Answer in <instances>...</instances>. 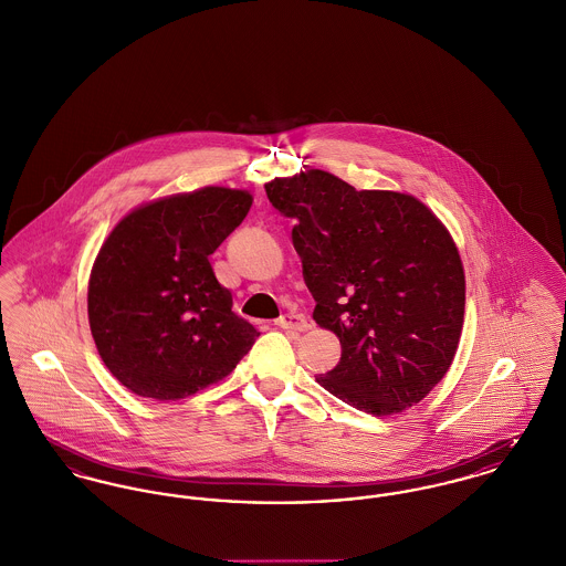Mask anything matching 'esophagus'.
<instances>
[{"label": "esophagus", "instance_id": "1", "mask_svg": "<svg viewBox=\"0 0 566 566\" xmlns=\"http://www.w3.org/2000/svg\"><path fill=\"white\" fill-rule=\"evenodd\" d=\"M276 326L283 328V331H296V333H302V331L308 328L306 317L302 313H285V315H281L276 319Z\"/></svg>", "mask_w": 566, "mask_h": 566}]
</instances>
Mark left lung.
<instances>
[{
    "mask_svg": "<svg viewBox=\"0 0 566 566\" xmlns=\"http://www.w3.org/2000/svg\"><path fill=\"white\" fill-rule=\"evenodd\" d=\"M265 195L296 223L313 319L340 340L339 365L315 379L367 415L424 399L463 326L465 279L447 227L412 195L356 190L322 169L274 178Z\"/></svg>",
    "mask_w": 566,
    "mask_h": 566,
    "instance_id": "1",
    "label": "left lung"
}]
</instances>
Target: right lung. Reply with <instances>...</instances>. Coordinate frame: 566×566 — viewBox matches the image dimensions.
<instances>
[{"mask_svg":"<svg viewBox=\"0 0 566 566\" xmlns=\"http://www.w3.org/2000/svg\"><path fill=\"white\" fill-rule=\"evenodd\" d=\"M253 203L247 190L206 187L124 217L90 276L96 349L128 390L176 401L229 376L260 333L231 311L210 255Z\"/></svg>","mask_w":566,"mask_h":566,"instance_id":"add662e5","label":"right lung"}]
</instances>
